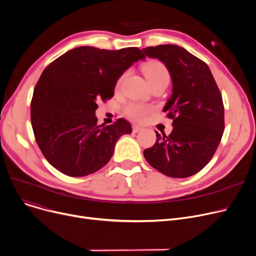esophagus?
Instances as JSON below:
<instances>
[{"mask_svg": "<svg viewBox=\"0 0 256 256\" xmlns=\"http://www.w3.org/2000/svg\"><path fill=\"white\" fill-rule=\"evenodd\" d=\"M143 128H141V126H136V124H134L132 126V132H140V130H142Z\"/></svg>", "mask_w": 256, "mask_h": 256, "instance_id": "obj_1", "label": "esophagus"}]
</instances>
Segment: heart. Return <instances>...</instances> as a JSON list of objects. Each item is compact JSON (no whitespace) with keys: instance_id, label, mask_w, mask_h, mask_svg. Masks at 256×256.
<instances>
[{"instance_id":"1","label":"heart","mask_w":256,"mask_h":256,"mask_svg":"<svg viewBox=\"0 0 256 256\" xmlns=\"http://www.w3.org/2000/svg\"><path fill=\"white\" fill-rule=\"evenodd\" d=\"M142 72L152 87L160 83L169 82L170 76H169L167 67L163 62H160L158 60H150L144 63L142 66ZM126 76V72L121 74L117 80V83H116L117 89L120 88L121 83H122ZM150 111H152L150 106L142 104H137V102H130L124 108V113L126 114V116L130 117V119L137 120V121L143 120L145 116Z\"/></svg>"}]
</instances>
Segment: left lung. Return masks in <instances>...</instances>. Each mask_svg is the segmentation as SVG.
<instances>
[{"label": "left lung", "mask_w": 256, "mask_h": 256, "mask_svg": "<svg viewBox=\"0 0 256 256\" xmlns=\"http://www.w3.org/2000/svg\"><path fill=\"white\" fill-rule=\"evenodd\" d=\"M162 61L172 78V94L163 111L172 119L169 136L156 132V141L144 150L147 162L170 178H184L212 160L224 132L221 92L210 67L182 46L162 44L143 48Z\"/></svg>", "instance_id": "left-lung-1"}]
</instances>
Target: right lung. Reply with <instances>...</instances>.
<instances>
[{"label": "right lung", "instance_id": "right-lung-1", "mask_svg": "<svg viewBox=\"0 0 256 256\" xmlns=\"http://www.w3.org/2000/svg\"><path fill=\"white\" fill-rule=\"evenodd\" d=\"M144 58L138 48L78 46L46 67L33 92L31 122L39 148L52 167L80 178L109 162L116 141L130 134L132 126L124 118L98 126L96 102L112 98L119 76Z\"/></svg>", "mask_w": 256, "mask_h": 256}]
</instances>
